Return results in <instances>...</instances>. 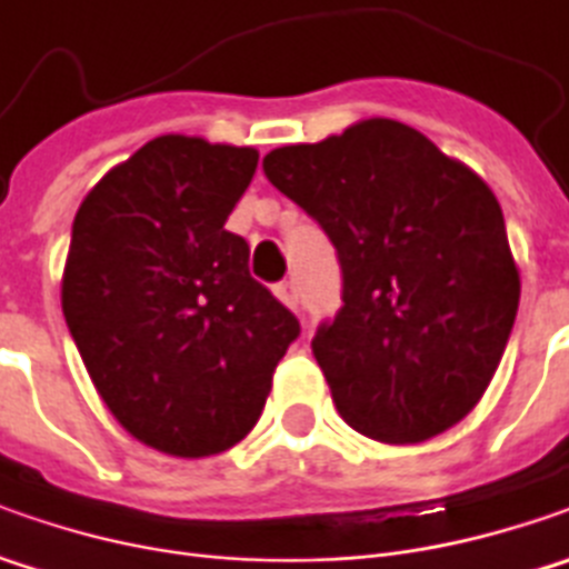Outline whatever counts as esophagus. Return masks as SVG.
Returning a JSON list of instances; mask_svg holds the SVG:
<instances>
[{
	"mask_svg": "<svg viewBox=\"0 0 569 569\" xmlns=\"http://www.w3.org/2000/svg\"><path fill=\"white\" fill-rule=\"evenodd\" d=\"M274 297L288 307V310H297V284L295 281H281L274 284Z\"/></svg>",
	"mask_w": 569,
	"mask_h": 569,
	"instance_id": "1",
	"label": "esophagus"
}]
</instances>
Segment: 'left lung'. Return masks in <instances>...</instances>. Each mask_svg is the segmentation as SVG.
I'll return each instance as SVG.
<instances>
[{
  "instance_id": "1",
  "label": "left lung",
  "mask_w": 569,
  "mask_h": 569,
  "mask_svg": "<svg viewBox=\"0 0 569 569\" xmlns=\"http://www.w3.org/2000/svg\"><path fill=\"white\" fill-rule=\"evenodd\" d=\"M262 170L339 250L345 307L313 358L341 418L392 447L459 425L491 386L519 307L491 187L386 117L274 148Z\"/></svg>"
}]
</instances>
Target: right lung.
<instances>
[{
  "label": "right lung",
  "instance_id": "add662e5",
  "mask_svg": "<svg viewBox=\"0 0 569 569\" xmlns=\"http://www.w3.org/2000/svg\"><path fill=\"white\" fill-rule=\"evenodd\" d=\"M259 151L158 136L84 196L62 313L110 415L144 447L206 459L259 421L300 326L224 221Z\"/></svg>",
  "mask_w": 569,
  "mask_h": 569
}]
</instances>
